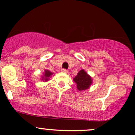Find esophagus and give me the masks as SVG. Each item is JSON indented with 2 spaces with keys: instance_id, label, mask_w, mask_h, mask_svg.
I'll list each match as a JSON object with an SVG mask.
<instances>
[{
  "instance_id": "34e87169",
  "label": "esophagus",
  "mask_w": 135,
  "mask_h": 135,
  "mask_svg": "<svg viewBox=\"0 0 135 135\" xmlns=\"http://www.w3.org/2000/svg\"><path fill=\"white\" fill-rule=\"evenodd\" d=\"M61 72L63 73H65V74H67L68 73V70H66V69H61Z\"/></svg>"
}]
</instances>
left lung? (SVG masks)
I'll return each instance as SVG.
<instances>
[{"mask_svg":"<svg viewBox=\"0 0 135 135\" xmlns=\"http://www.w3.org/2000/svg\"><path fill=\"white\" fill-rule=\"evenodd\" d=\"M73 80L75 81L77 86L76 88L80 91L88 89L93 84L91 76H89L84 69L80 70Z\"/></svg>","mask_w":135,"mask_h":135,"instance_id":"8db88e82","label":"left lung"}]
</instances>
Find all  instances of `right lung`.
<instances>
[{
    "label": "right lung",
    "mask_w": 135,
    "mask_h": 135,
    "mask_svg": "<svg viewBox=\"0 0 135 135\" xmlns=\"http://www.w3.org/2000/svg\"><path fill=\"white\" fill-rule=\"evenodd\" d=\"M53 74H53L51 71H50V70H47V69H45L44 72V73L41 76V78H40V80H41L42 81L46 82V81H47L49 80H50V78H51Z\"/></svg>",
    "instance_id": "add662e5"
}]
</instances>
